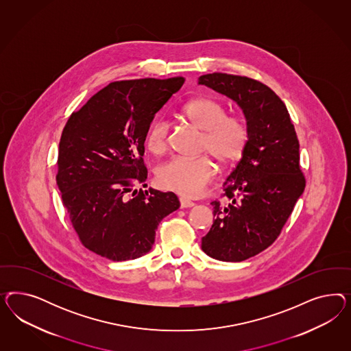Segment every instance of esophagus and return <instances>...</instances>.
Segmentation results:
<instances>
[{
	"instance_id": "esophagus-1",
	"label": "esophagus",
	"mask_w": 351,
	"mask_h": 351,
	"mask_svg": "<svg viewBox=\"0 0 351 351\" xmlns=\"http://www.w3.org/2000/svg\"><path fill=\"white\" fill-rule=\"evenodd\" d=\"M195 203L191 202L189 199H186V198H184V197H180V206L181 208H188V207H193Z\"/></svg>"
}]
</instances>
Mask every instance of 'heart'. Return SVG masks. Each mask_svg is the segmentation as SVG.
<instances>
[{
	"mask_svg": "<svg viewBox=\"0 0 351 351\" xmlns=\"http://www.w3.org/2000/svg\"><path fill=\"white\" fill-rule=\"evenodd\" d=\"M182 114L194 126L204 131L201 148L221 165H233L241 160L248 148L251 131L242 117L228 116L223 103L199 96L182 106ZM170 126L165 121L154 122L145 135V147L152 154L160 156L169 145ZM216 165L211 157H175L157 171V179L165 189L185 197H197L213 181Z\"/></svg>",
	"mask_w": 351,
	"mask_h": 351,
	"instance_id": "heart-1",
	"label": "heart"
}]
</instances>
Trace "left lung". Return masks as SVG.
<instances>
[{"mask_svg":"<svg viewBox=\"0 0 351 351\" xmlns=\"http://www.w3.org/2000/svg\"><path fill=\"white\" fill-rule=\"evenodd\" d=\"M199 84L237 101L251 131L248 148L223 184L226 202H211L215 220L202 238L204 254L239 263L276 242L305 189L300 143L287 106L263 82L210 73Z\"/></svg>","mask_w":351,"mask_h":351,"instance_id":"left-lung-1","label":"left lung"}]
</instances>
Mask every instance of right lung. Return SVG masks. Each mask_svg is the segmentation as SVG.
<instances>
[{
    "mask_svg": "<svg viewBox=\"0 0 351 351\" xmlns=\"http://www.w3.org/2000/svg\"><path fill=\"white\" fill-rule=\"evenodd\" d=\"M184 81L110 82L68 118L56 184L78 239L96 255L126 261L148 254L158 223L180 207L172 191L136 188L147 185L143 156L150 122Z\"/></svg>",
    "mask_w": 351,
    "mask_h": 351,
    "instance_id": "obj_1",
    "label": "right lung"
}]
</instances>
